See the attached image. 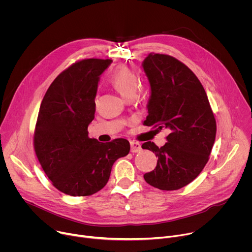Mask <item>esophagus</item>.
<instances>
[{"label":"esophagus","instance_id":"34e87169","mask_svg":"<svg viewBox=\"0 0 252 252\" xmlns=\"http://www.w3.org/2000/svg\"><path fill=\"white\" fill-rule=\"evenodd\" d=\"M130 146H131V152L136 153V152H140L142 150L141 148V144L137 141H131L130 142Z\"/></svg>","mask_w":252,"mask_h":252}]
</instances>
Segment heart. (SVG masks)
<instances>
[{
    "label": "heart",
    "instance_id": "1",
    "mask_svg": "<svg viewBox=\"0 0 252 252\" xmlns=\"http://www.w3.org/2000/svg\"><path fill=\"white\" fill-rule=\"evenodd\" d=\"M111 84L125 98L136 94L138 89L137 75L129 67L121 65L116 68L111 76Z\"/></svg>",
    "mask_w": 252,
    "mask_h": 252
}]
</instances>
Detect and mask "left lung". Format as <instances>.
Listing matches in <instances>:
<instances>
[{
  "label": "left lung",
  "mask_w": 252,
  "mask_h": 252,
  "mask_svg": "<svg viewBox=\"0 0 252 252\" xmlns=\"http://www.w3.org/2000/svg\"><path fill=\"white\" fill-rule=\"evenodd\" d=\"M142 65L151 89L144 124L169 132L161 147L151 141L142 144L158 158L144 180L162 190L179 189L195 180L208 162L216 120L201 82L182 62L149 53Z\"/></svg>",
  "instance_id": "obj_1"
}]
</instances>
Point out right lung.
<instances>
[{"mask_svg": "<svg viewBox=\"0 0 252 252\" xmlns=\"http://www.w3.org/2000/svg\"><path fill=\"white\" fill-rule=\"evenodd\" d=\"M111 60L72 63L45 93L34 131V150L52 185L66 195L86 197L102 189L114 162L130 151L124 138L108 143L88 135L94 118L100 75Z\"/></svg>", "mask_w": 252, "mask_h": 252, "instance_id": "add662e5", "label": "right lung"}]
</instances>
